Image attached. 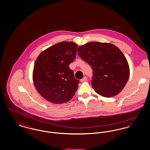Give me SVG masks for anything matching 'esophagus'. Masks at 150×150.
Returning a JSON list of instances; mask_svg holds the SVG:
<instances>
[{
    "label": "esophagus",
    "instance_id": "1",
    "mask_svg": "<svg viewBox=\"0 0 150 150\" xmlns=\"http://www.w3.org/2000/svg\"><path fill=\"white\" fill-rule=\"evenodd\" d=\"M86 80H87V77H86V76H84L83 78L81 79V80H80V81H81V82H83V81H86Z\"/></svg>",
    "mask_w": 150,
    "mask_h": 150
}]
</instances>
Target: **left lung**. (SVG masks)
Instances as JSON below:
<instances>
[{
    "mask_svg": "<svg viewBox=\"0 0 150 150\" xmlns=\"http://www.w3.org/2000/svg\"><path fill=\"white\" fill-rule=\"evenodd\" d=\"M77 51L93 70L92 86L96 93L110 98L121 92L128 80L129 67L117 47L110 43L89 42L80 46Z\"/></svg>",
    "mask_w": 150,
    "mask_h": 150,
    "instance_id": "obj_1",
    "label": "left lung"
}]
</instances>
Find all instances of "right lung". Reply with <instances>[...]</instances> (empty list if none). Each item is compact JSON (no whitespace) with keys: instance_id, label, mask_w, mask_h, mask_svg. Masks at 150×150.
Instances as JSON below:
<instances>
[{"instance_id":"add662e5","label":"right lung","mask_w":150,"mask_h":150,"mask_svg":"<svg viewBox=\"0 0 150 150\" xmlns=\"http://www.w3.org/2000/svg\"><path fill=\"white\" fill-rule=\"evenodd\" d=\"M78 45L63 42L47 48L36 60L33 81L44 99L59 104L67 102L74 96L80 81L69 67L76 57Z\"/></svg>"}]
</instances>
